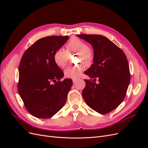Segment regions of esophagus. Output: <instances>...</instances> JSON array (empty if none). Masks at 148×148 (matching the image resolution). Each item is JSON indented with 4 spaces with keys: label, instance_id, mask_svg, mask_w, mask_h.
Returning a JSON list of instances; mask_svg holds the SVG:
<instances>
[{
    "label": "esophagus",
    "instance_id": "obj_1",
    "mask_svg": "<svg viewBox=\"0 0 148 148\" xmlns=\"http://www.w3.org/2000/svg\"><path fill=\"white\" fill-rule=\"evenodd\" d=\"M77 81H78V79H73V83H76L77 82Z\"/></svg>",
    "mask_w": 148,
    "mask_h": 148
}]
</instances>
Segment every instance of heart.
<instances>
[{
	"instance_id": "heart-1",
	"label": "heart",
	"mask_w": 148,
	"mask_h": 148,
	"mask_svg": "<svg viewBox=\"0 0 148 148\" xmlns=\"http://www.w3.org/2000/svg\"><path fill=\"white\" fill-rule=\"evenodd\" d=\"M66 51L62 49H58L53 55V60L60 68H64L67 65L69 54L72 53H78L79 62H83L87 66H90L93 63L94 53L87 42L83 40L77 38H71L66 44ZM84 69L83 64L69 66L65 70L64 75L67 78L77 79L81 76Z\"/></svg>"
}]
</instances>
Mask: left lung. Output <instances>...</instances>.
Masks as SVG:
<instances>
[{
	"label": "left lung",
	"instance_id": "8db88e82",
	"mask_svg": "<svg viewBox=\"0 0 148 148\" xmlns=\"http://www.w3.org/2000/svg\"><path fill=\"white\" fill-rule=\"evenodd\" d=\"M77 36L92 44L94 49V64L84 72L91 80L84 79L83 99L97 112L108 114L117 108L126 95L131 77L127 57L122 49L103 36L82 34ZM96 78L98 84L93 82Z\"/></svg>",
	"mask_w": 148,
	"mask_h": 148
}]
</instances>
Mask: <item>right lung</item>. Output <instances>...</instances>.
I'll use <instances>...</instances> for the list:
<instances>
[{"mask_svg":"<svg viewBox=\"0 0 148 148\" xmlns=\"http://www.w3.org/2000/svg\"><path fill=\"white\" fill-rule=\"evenodd\" d=\"M69 39L68 36L41 38L21 57L18 91L26 109L35 117L51 118L65 104L72 79L60 81L64 74L56 64L53 55Z\"/></svg>","mask_w":148,"mask_h":148,"instance_id":"obj_1","label":"right lung"}]
</instances>
